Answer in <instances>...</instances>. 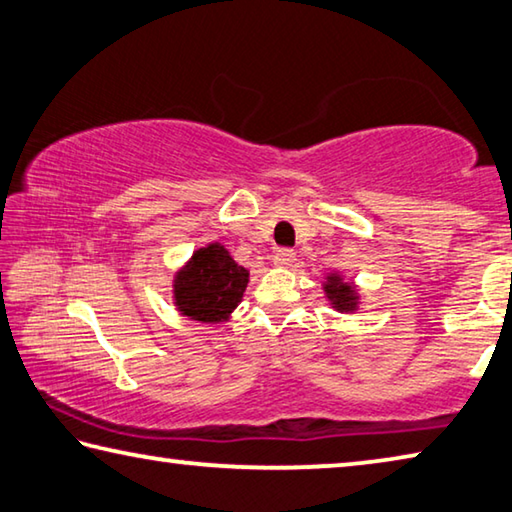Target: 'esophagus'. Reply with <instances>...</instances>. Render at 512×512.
I'll return each instance as SVG.
<instances>
[{
    "mask_svg": "<svg viewBox=\"0 0 512 512\" xmlns=\"http://www.w3.org/2000/svg\"><path fill=\"white\" fill-rule=\"evenodd\" d=\"M293 262H295V250H291V248H277L273 253L275 266H291Z\"/></svg>",
    "mask_w": 512,
    "mask_h": 512,
    "instance_id": "esophagus-1",
    "label": "esophagus"
}]
</instances>
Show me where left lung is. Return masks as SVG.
Listing matches in <instances>:
<instances>
[{"instance_id":"obj_1","label":"left lung","mask_w":512,"mask_h":512,"mask_svg":"<svg viewBox=\"0 0 512 512\" xmlns=\"http://www.w3.org/2000/svg\"><path fill=\"white\" fill-rule=\"evenodd\" d=\"M324 288H327L329 300H331L333 306H336V309H340V311H353V309H356V293L351 291V286L342 284L338 275H331L329 277V284L324 286Z\"/></svg>"}]
</instances>
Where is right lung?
<instances>
[{
  "mask_svg": "<svg viewBox=\"0 0 512 512\" xmlns=\"http://www.w3.org/2000/svg\"><path fill=\"white\" fill-rule=\"evenodd\" d=\"M246 284V268L237 266L224 246L212 244L197 250L190 264L176 275L174 300L179 311L192 320L219 322L241 302Z\"/></svg>",
  "mask_w": 512,
  "mask_h": 512,
  "instance_id": "obj_1",
  "label": "right lung"
}]
</instances>
